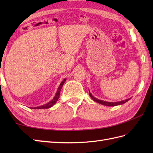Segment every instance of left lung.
<instances>
[{"label": "left lung", "mask_w": 153, "mask_h": 153, "mask_svg": "<svg viewBox=\"0 0 153 153\" xmlns=\"http://www.w3.org/2000/svg\"><path fill=\"white\" fill-rule=\"evenodd\" d=\"M89 95L90 97H91V99L94 100V101H95L97 102H98L99 104H101L102 105H105V106H117V105H122V104L126 102L127 101H128V100L130 99H128L126 100H122V101H120V102H106V101H103V100H99L96 98H95L93 96H92L91 94L89 93Z\"/></svg>", "instance_id": "1"}]
</instances>
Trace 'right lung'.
Returning a JSON list of instances; mask_svg holds the SVG:
<instances>
[{
  "label": "right lung",
  "instance_id": "right-lung-1",
  "mask_svg": "<svg viewBox=\"0 0 153 153\" xmlns=\"http://www.w3.org/2000/svg\"><path fill=\"white\" fill-rule=\"evenodd\" d=\"M66 78H65V79L62 81V82H61L60 85L59 87H58V91H57V92H56V95H55V97H54V99H53V100H52L51 101H50L48 103L46 104V105H43V106H37V107H34V108H32V109H33H33L49 108H51V106H53L54 105V104L57 102V100H58V98H59L60 93V91H61V89H62V86H63V85H64V82H66Z\"/></svg>",
  "mask_w": 153,
  "mask_h": 153
}]
</instances>
